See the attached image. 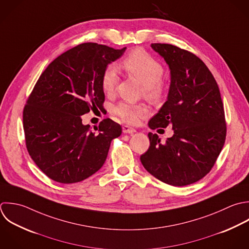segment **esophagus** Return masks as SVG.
<instances>
[{"label":"esophagus","mask_w":249,"mask_h":249,"mask_svg":"<svg viewBox=\"0 0 249 249\" xmlns=\"http://www.w3.org/2000/svg\"><path fill=\"white\" fill-rule=\"evenodd\" d=\"M122 129H123L124 134H134V133H136V129H134V128H132L128 125H124L122 127Z\"/></svg>","instance_id":"obj_1"}]
</instances>
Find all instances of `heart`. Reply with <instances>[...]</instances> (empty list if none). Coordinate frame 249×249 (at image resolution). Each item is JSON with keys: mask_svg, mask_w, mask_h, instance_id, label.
<instances>
[{"mask_svg": "<svg viewBox=\"0 0 249 249\" xmlns=\"http://www.w3.org/2000/svg\"><path fill=\"white\" fill-rule=\"evenodd\" d=\"M123 67L133 76H135L143 86L145 95L152 99L158 100L163 93L161 79L164 73L162 65L150 54L142 49L132 51L123 61ZM118 71L114 66H109L104 71L102 76V88L105 93L112 94L118 83ZM113 111L116 115L128 123H136L139 118L148 112L146 106L121 102L117 104Z\"/></svg>", "mask_w": 249, "mask_h": 249, "instance_id": "b5f03b06", "label": "heart"}]
</instances>
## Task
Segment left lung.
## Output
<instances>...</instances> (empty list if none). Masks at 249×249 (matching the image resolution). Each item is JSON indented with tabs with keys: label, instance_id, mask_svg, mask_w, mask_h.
<instances>
[{
	"label": "left lung",
	"instance_id": "left-lung-1",
	"mask_svg": "<svg viewBox=\"0 0 249 249\" xmlns=\"http://www.w3.org/2000/svg\"><path fill=\"white\" fill-rule=\"evenodd\" d=\"M151 48L168 65L171 83L167 101L148 127L170 125L174 135L162 143L157 134L148 133L150 145L141 162L167 184L189 185L210 173L225 142L220 91L211 71L193 53L167 43H152Z\"/></svg>",
	"mask_w": 249,
	"mask_h": 249
}]
</instances>
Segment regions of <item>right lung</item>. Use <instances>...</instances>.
I'll list each match as a JSON object with an SVG mask.
<instances>
[{"instance_id": "obj_1", "label": "right lung", "mask_w": 249, "mask_h": 249, "mask_svg": "<svg viewBox=\"0 0 249 249\" xmlns=\"http://www.w3.org/2000/svg\"><path fill=\"white\" fill-rule=\"evenodd\" d=\"M126 47L93 42L79 44L52 61L39 76L23 111L28 152L54 181H82L104 165L111 141L122 133L107 118L93 132L81 115L103 107L102 76Z\"/></svg>"}]
</instances>
